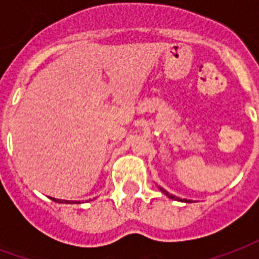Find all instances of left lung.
I'll return each instance as SVG.
<instances>
[{
  "instance_id": "obj_1",
  "label": "left lung",
  "mask_w": 259,
  "mask_h": 259,
  "mask_svg": "<svg viewBox=\"0 0 259 259\" xmlns=\"http://www.w3.org/2000/svg\"><path fill=\"white\" fill-rule=\"evenodd\" d=\"M161 190H162V193H165V194L168 195L169 198H175V200H178V198H176V197H175V195H172V194H169V193H166V191L163 190V189H161ZM186 201V200H185ZM186 202H187V201H186Z\"/></svg>"
}]
</instances>
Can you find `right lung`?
Returning <instances> with one entry per match:
<instances>
[{
	"label": "right lung",
	"instance_id": "1",
	"mask_svg": "<svg viewBox=\"0 0 259 259\" xmlns=\"http://www.w3.org/2000/svg\"><path fill=\"white\" fill-rule=\"evenodd\" d=\"M51 200L55 201V202H69V201H64V200H61V201H59V200H55V198H51ZM70 202H74V201H70Z\"/></svg>",
	"mask_w": 259,
	"mask_h": 259
}]
</instances>
